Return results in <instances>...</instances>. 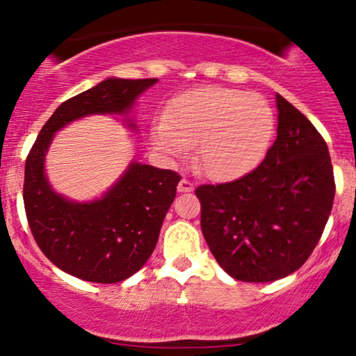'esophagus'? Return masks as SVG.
Masks as SVG:
<instances>
[{"label":"esophagus","mask_w":356,"mask_h":356,"mask_svg":"<svg viewBox=\"0 0 356 356\" xmlns=\"http://www.w3.org/2000/svg\"><path fill=\"white\" fill-rule=\"evenodd\" d=\"M177 191L179 192H191V191H194V184H192L191 181H187V179H182V181L179 182Z\"/></svg>","instance_id":"esophagus-1"}]
</instances>
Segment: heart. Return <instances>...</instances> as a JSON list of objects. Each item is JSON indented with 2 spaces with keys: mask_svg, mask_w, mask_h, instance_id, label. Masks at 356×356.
Masks as SVG:
<instances>
[{
  "mask_svg": "<svg viewBox=\"0 0 356 356\" xmlns=\"http://www.w3.org/2000/svg\"><path fill=\"white\" fill-rule=\"evenodd\" d=\"M159 152L181 159L197 146V165L212 181L229 182L264 161L276 134V117L263 97L243 90L206 87L177 97L167 115L155 118Z\"/></svg>",
  "mask_w": 356,
  "mask_h": 356,
  "instance_id": "obj_1",
  "label": "heart"
}]
</instances>
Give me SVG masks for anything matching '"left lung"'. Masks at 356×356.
<instances>
[{"mask_svg":"<svg viewBox=\"0 0 356 356\" xmlns=\"http://www.w3.org/2000/svg\"><path fill=\"white\" fill-rule=\"evenodd\" d=\"M276 107L277 136L261 165L234 182L195 189L212 256L246 283H271L303 266L334 199L326 142L281 95Z\"/></svg>","mask_w":356,"mask_h":356,"instance_id":"left-lung-1","label":"left lung"}]
</instances>
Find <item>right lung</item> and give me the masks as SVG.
I'll return each mask as SVG.
<instances>
[{
    "mask_svg": "<svg viewBox=\"0 0 356 356\" xmlns=\"http://www.w3.org/2000/svg\"><path fill=\"white\" fill-rule=\"evenodd\" d=\"M157 79H110L63 102L40 130L24 165L23 201L28 224L43 254L68 275L92 283H118L154 252L181 175L130 161L100 197L73 201L53 189L47 154L56 132L90 115L124 117L138 130L132 110Z\"/></svg>",
    "mask_w": 356,
    "mask_h": 356,
    "instance_id": "add662e5",
    "label": "right lung"
}]
</instances>
